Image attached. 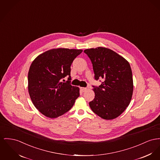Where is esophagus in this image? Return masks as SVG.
<instances>
[{
    "label": "esophagus",
    "instance_id": "esophagus-1",
    "mask_svg": "<svg viewBox=\"0 0 160 160\" xmlns=\"http://www.w3.org/2000/svg\"><path fill=\"white\" fill-rule=\"evenodd\" d=\"M80 89H81V90L82 92H85V91L87 90V88H85V87H81Z\"/></svg>",
    "mask_w": 160,
    "mask_h": 160
}]
</instances>
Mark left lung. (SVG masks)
I'll return each mask as SVG.
<instances>
[{"label":"left lung","instance_id":"1","mask_svg":"<svg viewBox=\"0 0 160 160\" xmlns=\"http://www.w3.org/2000/svg\"><path fill=\"white\" fill-rule=\"evenodd\" d=\"M84 52L92 62L95 79H102L101 85H93L95 96L89 102L90 107L104 119H115L126 110L132 99L133 85L130 65L123 57L107 48L87 49Z\"/></svg>","mask_w":160,"mask_h":160}]
</instances>
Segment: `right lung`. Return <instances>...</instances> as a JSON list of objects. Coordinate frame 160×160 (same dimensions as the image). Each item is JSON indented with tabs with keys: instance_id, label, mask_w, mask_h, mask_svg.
<instances>
[{
	"instance_id": "obj_1",
	"label": "right lung",
	"mask_w": 160,
	"mask_h": 160,
	"mask_svg": "<svg viewBox=\"0 0 160 160\" xmlns=\"http://www.w3.org/2000/svg\"><path fill=\"white\" fill-rule=\"evenodd\" d=\"M82 50L57 48L39 55L28 75V92L34 106L43 115L59 117L74 105L79 88L70 84L71 65ZM68 76L65 83L63 78Z\"/></svg>"
}]
</instances>
